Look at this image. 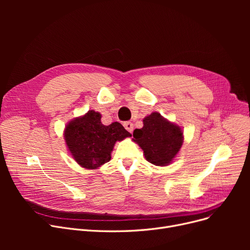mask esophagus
Returning <instances> with one entry per match:
<instances>
[{"label": "esophagus", "instance_id": "esophagus-1", "mask_svg": "<svg viewBox=\"0 0 250 250\" xmlns=\"http://www.w3.org/2000/svg\"><path fill=\"white\" fill-rule=\"evenodd\" d=\"M124 126L125 127V129L126 130H128V132L132 134L133 133V130H134V125L130 123V122H125V123H124Z\"/></svg>", "mask_w": 250, "mask_h": 250}]
</instances>
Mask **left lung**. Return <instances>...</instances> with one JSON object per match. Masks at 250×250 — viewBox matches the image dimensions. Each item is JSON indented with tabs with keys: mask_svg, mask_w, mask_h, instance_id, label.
<instances>
[{
	"mask_svg": "<svg viewBox=\"0 0 250 250\" xmlns=\"http://www.w3.org/2000/svg\"><path fill=\"white\" fill-rule=\"evenodd\" d=\"M143 123L142 128L134 130L133 140L143 149L146 160L156 166L171 163L183 143L181 128L157 112L146 116Z\"/></svg>",
	"mask_w": 250,
	"mask_h": 250,
	"instance_id": "left-lung-1",
	"label": "left lung"
}]
</instances>
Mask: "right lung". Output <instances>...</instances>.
I'll return each instance as SVG.
<instances>
[{
    "mask_svg": "<svg viewBox=\"0 0 250 250\" xmlns=\"http://www.w3.org/2000/svg\"><path fill=\"white\" fill-rule=\"evenodd\" d=\"M130 136L117 122L102 125L101 114L94 110L75 118L64 129V140L74 159L87 169H96L108 162L115 142Z\"/></svg>",
    "mask_w": 250,
    "mask_h": 250,
    "instance_id": "add662e5",
    "label": "right lung"
}]
</instances>
